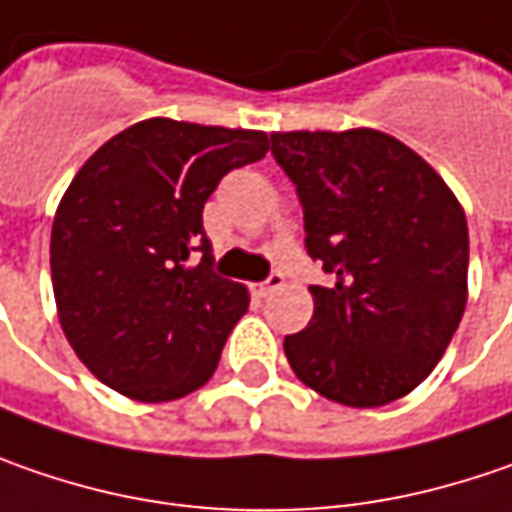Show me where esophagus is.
I'll return each mask as SVG.
<instances>
[{
	"label": "esophagus",
	"instance_id": "34e87169",
	"mask_svg": "<svg viewBox=\"0 0 512 512\" xmlns=\"http://www.w3.org/2000/svg\"><path fill=\"white\" fill-rule=\"evenodd\" d=\"M280 286H283V275H272V278L263 280V283H255L252 292H255L257 298H269L272 292H278Z\"/></svg>",
	"mask_w": 512,
	"mask_h": 512
}]
</instances>
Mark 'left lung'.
Returning <instances> with one entry per match:
<instances>
[{
	"label": "left lung",
	"mask_w": 512,
	"mask_h": 512,
	"mask_svg": "<svg viewBox=\"0 0 512 512\" xmlns=\"http://www.w3.org/2000/svg\"><path fill=\"white\" fill-rule=\"evenodd\" d=\"M298 189L312 286L306 329L286 335L292 372L344 407H384L418 387L467 306L470 237L453 189L410 145L375 128L275 131Z\"/></svg>",
	"instance_id": "8db88e82"
}]
</instances>
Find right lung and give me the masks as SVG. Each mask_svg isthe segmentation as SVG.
<instances>
[{
  "label": "right lung",
  "mask_w": 512,
  "mask_h": 512,
  "mask_svg": "<svg viewBox=\"0 0 512 512\" xmlns=\"http://www.w3.org/2000/svg\"><path fill=\"white\" fill-rule=\"evenodd\" d=\"M266 151V131L151 117L79 168L56 206L51 280L68 344L105 387L163 404L212 378L249 289L214 275L203 206Z\"/></svg>",
  "instance_id": "add662e5"
}]
</instances>
